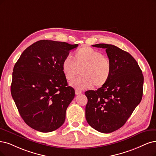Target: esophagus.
<instances>
[{"label": "esophagus", "instance_id": "1", "mask_svg": "<svg viewBox=\"0 0 156 156\" xmlns=\"http://www.w3.org/2000/svg\"><path fill=\"white\" fill-rule=\"evenodd\" d=\"M82 91H80V90H78V89H76V90H75V94H76V95L80 94H82Z\"/></svg>", "mask_w": 156, "mask_h": 156}]
</instances>
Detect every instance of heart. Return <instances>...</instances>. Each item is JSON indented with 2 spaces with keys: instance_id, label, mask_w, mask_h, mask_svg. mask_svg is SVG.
Here are the masks:
<instances>
[{
  "instance_id": "b5f03b06",
  "label": "heart",
  "mask_w": 156,
  "mask_h": 156,
  "mask_svg": "<svg viewBox=\"0 0 156 156\" xmlns=\"http://www.w3.org/2000/svg\"><path fill=\"white\" fill-rule=\"evenodd\" d=\"M62 69L68 81H72L81 69V76L71 83L78 89L90 88L93 84L96 87H102L108 81L112 71L110 60L89 46H83L75 52L74 60L66 56L62 61Z\"/></svg>"
}]
</instances>
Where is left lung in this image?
<instances>
[{
    "label": "left lung",
    "instance_id": "left-lung-1",
    "mask_svg": "<svg viewBox=\"0 0 156 156\" xmlns=\"http://www.w3.org/2000/svg\"><path fill=\"white\" fill-rule=\"evenodd\" d=\"M93 46L105 49L112 71L105 85L85 93L88 100L85 118L95 130L111 133L125 125L141 102L144 78L137 62L127 52L111 44Z\"/></svg>",
    "mask_w": 156,
    "mask_h": 156
}]
</instances>
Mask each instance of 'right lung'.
<instances>
[{"label": "right lung", "instance_id": "1", "mask_svg": "<svg viewBox=\"0 0 156 156\" xmlns=\"http://www.w3.org/2000/svg\"><path fill=\"white\" fill-rule=\"evenodd\" d=\"M78 46L39 40L26 48L16 62L11 93L22 118L31 128L49 132L64 123L75 92L67 84L62 63Z\"/></svg>", "mask_w": 156, "mask_h": 156}]
</instances>
